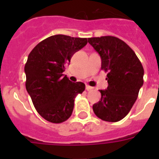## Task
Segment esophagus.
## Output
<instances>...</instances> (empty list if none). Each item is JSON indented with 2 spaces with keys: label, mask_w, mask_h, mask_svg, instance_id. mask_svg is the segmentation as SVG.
Instances as JSON below:
<instances>
[{
  "label": "esophagus",
  "mask_w": 159,
  "mask_h": 159,
  "mask_svg": "<svg viewBox=\"0 0 159 159\" xmlns=\"http://www.w3.org/2000/svg\"><path fill=\"white\" fill-rule=\"evenodd\" d=\"M86 89H87V91H91V90L94 89V88H92V87L89 86V85H87V86H86Z\"/></svg>",
  "instance_id": "obj_1"
}]
</instances>
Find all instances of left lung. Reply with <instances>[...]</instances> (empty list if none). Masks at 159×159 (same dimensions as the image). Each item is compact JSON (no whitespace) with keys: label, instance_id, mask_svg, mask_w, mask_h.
Segmentation results:
<instances>
[{"label":"left lung","instance_id":"1","mask_svg":"<svg viewBox=\"0 0 159 159\" xmlns=\"http://www.w3.org/2000/svg\"><path fill=\"white\" fill-rule=\"evenodd\" d=\"M88 43L100 56L101 69L107 72L108 87L99 90L101 99L92 107L94 113L104 121H120L129 113L143 86V65L134 52L116 36L92 37Z\"/></svg>","mask_w":159,"mask_h":159}]
</instances>
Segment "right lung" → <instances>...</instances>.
Returning <instances> with one entry per match:
<instances>
[{"mask_svg":"<svg viewBox=\"0 0 159 159\" xmlns=\"http://www.w3.org/2000/svg\"><path fill=\"white\" fill-rule=\"evenodd\" d=\"M87 43V38L55 35L29 53L25 87L36 111L47 121L60 123L69 119L75 98L85 90L84 83H72L63 72L73 55Z\"/></svg>","mask_w":159,"mask_h":159,"instance_id":"add662e5","label":"right lung"}]
</instances>
